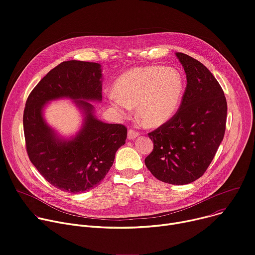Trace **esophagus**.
<instances>
[{"label":"esophagus","instance_id":"34e87169","mask_svg":"<svg viewBox=\"0 0 255 255\" xmlns=\"http://www.w3.org/2000/svg\"><path fill=\"white\" fill-rule=\"evenodd\" d=\"M139 136V132L134 130V129H129L128 130V133H127V137L128 139H134V138Z\"/></svg>","mask_w":255,"mask_h":255}]
</instances>
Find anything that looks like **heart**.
Segmentation results:
<instances>
[{
    "instance_id": "b5f03b06",
    "label": "heart",
    "mask_w": 255,
    "mask_h": 255,
    "mask_svg": "<svg viewBox=\"0 0 255 255\" xmlns=\"http://www.w3.org/2000/svg\"><path fill=\"white\" fill-rule=\"evenodd\" d=\"M184 78L173 67L145 66L125 72L109 95L110 105L126 115L136 107L139 120L148 127L169 121L177 112L184 94Z\"/></svg>"
}]
</instances>
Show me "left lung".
I'll return each instance as SVG.
<instances>
[{"instance_id":"obj_1","label":"left lung","mask_w":255,"mask_h":255,"mask_svg":"<svg viewBox=\"0 0 255 255\" xmlns=\"http://www.w3.org/2000/svg\"><path fill=\"white\" fill-rule=\"evenodd\" d=\"M187 84L173 117L148 133L152 151L144 163L159 181L184 185L200 178L211 165L223 140L227 121L224 91L199 61L176 53Z\"/></svg>"}]
</instances>
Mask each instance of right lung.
<instances>
[{
    "instance_id": "right-lung-1",
    "label": "right lung",
    "mask_w": 255,
    "mask_h": 255,
    "mask_svg": "<svg viewBox=\"0 0 255 255\" xmlns=\"http://www.w3.org/2000/svg\"><path fill=\"white\" fill-rule=\"evenodd\" d=\"M101 78L98 63L62 62L37 83L25 104L23 129L28 157L45 180L65 192L81 193L95 188L127 138L124 125L98 120L94 107L86 102L102 100ZM60 97L75 99L86 112L83 129L68 142L54 135L41 115L47 101Z\"/></svg>"
}]
</instances>
